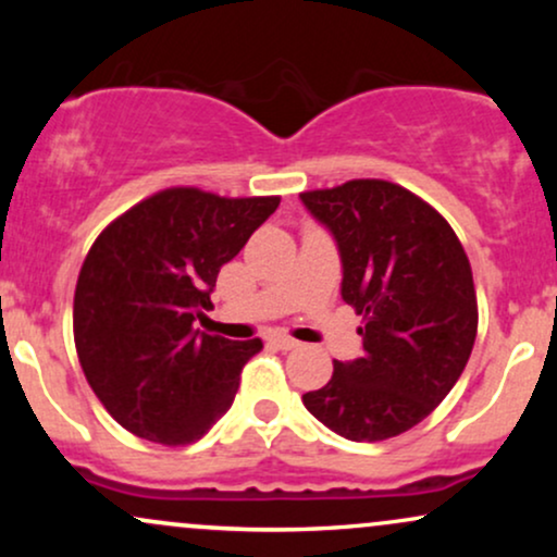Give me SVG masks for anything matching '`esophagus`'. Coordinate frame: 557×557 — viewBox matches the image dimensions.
I'll return each mask as SVG.
<instances>
[{
	"label": "esophagus",
	"instance_id": "34e87169",
	"mask_svg": "<svg viewBox=\"0 0 557 557\" xmlns=\"http://www.w3.org/2000/svg\"><path fill=\"white\" fill-rule=\"evenodd\" d=\"M270 343H274L277 348H283V350H293L300 345L298 341H293L290 335H283V332H274V335H270Z\"/></svg>",
	"mask_w": 557,
	"mask_h": 557
}]
</instances>
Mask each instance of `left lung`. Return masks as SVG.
I'll return each mask as SVG.
<instances>
[{"mask_svg":"<svg viewBox=\"0 0 557 557\" xmlns=\"http://www.w3.org/2000/svg\"><path fill=\"white\" fill-rule=\"evenodd\" d=\"M300 201L335 238L343 300L363 317V354L335 361L304 406L354 443L398 437L445 400L474 348L469 257L445 216L403 185L363 177Z\"/></svg>","mask_w":557,"mask_h":557,"instance_id":"obj_1","label":"left lung"}]
</instances>
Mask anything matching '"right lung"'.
Wrapping results in <instances>:
<instances>
[{
  "label": "right lung",
  "instance_id": "right-lung-1",
  "mask_svg": "<svg viewBox=\"0 0 557 557\" xmlns=\"http://www.w3.org/2000/svg\"><path fill=\"white\" fill-rule=\"evenodd\" d=\"M280 196L164 188L101 230L73 300L75 350L112 419L159 445H190L233 406L261 341L196 330L222 264L238 257Z\"/></svg>",
  "mask_w": 557,
  "mask_h": 557
}]
</instances>
